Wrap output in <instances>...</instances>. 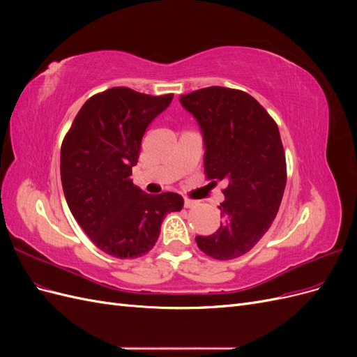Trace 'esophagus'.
I'll return each mask as SVG.
<instances>
[{
  "label": "esophagus",
  "mask_w": 357,
  "mask_h": 357,
  "mask_svg": "<svg viewBox=\"0 0 357 357\" xmlns=\"http://www.w3.org/2000/svg\"><path fill=\"white\" fill-rule=\"evenodd\" d=\"M195 205H197V201L185 198V207H186V208H192V207H195Z\"/></svg>",
  "instance_id": "esophagus-1"
}]
</instances>
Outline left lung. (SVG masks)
Here are the masks:
<instances>
[{"mask_svg": "<svg viewBox=\"0 0 357 357\" xmlns=\"http://www.w3.org/2000/svg\"><path fill=\"white\" fill-rule=\"evenodd\" d=\"M198 121L205 144L204 172L226 181L219 205L223 222L195 241L207 256L229 261L250 252L278 213L286 188V156L278 126L252 95L211 86L181 95Z\"/></svg>", "mask_w": 357, "mask_h": 357, "instance_id": "8db88e82", "label": "left lung"}]
</instances>
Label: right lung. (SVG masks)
<instances>
[{"label": "right lung", "mask_w": 357, "mask_h": 357, "mask_svg": "<svg viewBox=\"0 0 357 357\" xmlns=\"http://www.w3.org/2000/svg\"><path fill=\"white\" fill-rule=\"evenodd\" d=\"M172 96L129 88L95 93L63 137L61 181L70 211L91 241L113 257L135 259L152 250L165 215L183 208L178 193L149 195L131 180L146 129Z\"/></svg>", "instance_id": "add662e5"}]
</instances>
